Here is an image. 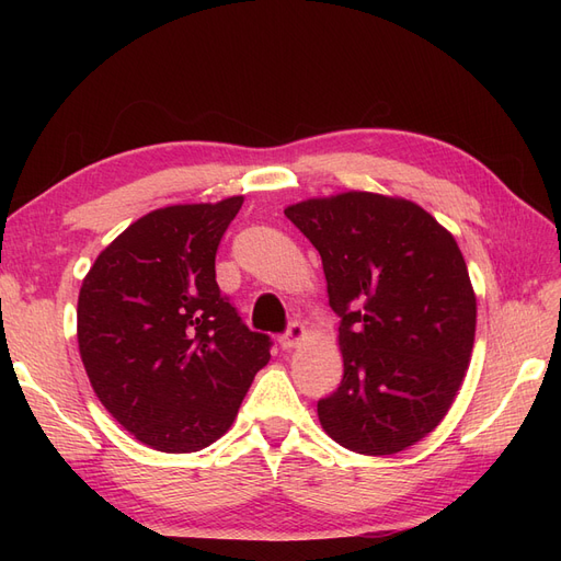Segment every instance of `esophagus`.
Masks as SVG:
<instances>
[{"label":"esophagus","mask_w":561,"mask_h":561,"mask_svg":"<svg viewBox=\"0 0 561 561\" xmlns=\"http://www.w3.org/2000/svg\"><path fill=\"white\" fill-rule=\"evenodd\" d=\"M307 336H309V332L301 325V322H290V328H287V332L278 339V342L285 351H290V348H297L301 342H307Z\"/></svg>","instance_id":"34e87169"}]
</instances>
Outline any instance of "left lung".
I'll return each mask as SVG.
<instances>
[{"label":"left lung","mask_w":561,"mask_h":561,"mask_svg":"<svg viewBox=\"0 0 561 561\" xmlns=\"http://www.w3.org/2000/svg\"><path fill=\"white\" fill-rule=\"evenodd\" d=\"M320 252L342 318L344 379L318 402L334 443L398 454L433 433L463 383L478 299L454 236L414 201L342 192L285 208Z\"/></svg>","instance_id":"8db88e82"}]
</instances>
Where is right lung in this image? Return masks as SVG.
<instances>
[{"instance_id":"right-lung-1","label":"right lung","mask_w":561,"mask_h":561,"mask_svg":"<svg viewBox=\"0 0 561 561\" xmlns=\"http://www.w3.org/2000/svg\"><path fill=\"white\" fill-rule=\"evenodd\" d=\"M243 196L151 210L98 254L81 283L77 339L98 400L142 445L192 454L222 437L268 336L219 293L215 254Z\"/></svg>"}]
</instances>
